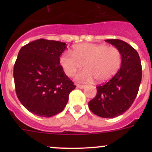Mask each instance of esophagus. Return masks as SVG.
<instances>
[{
  "label": "esophagus",
  "mask_w": 152,
  "mask_h": 152,
  "mask_svg": "<svg viewBox=\"0 0 152 152\" xmlns=\"http://www.w3.org/2000/svg\"><path fill=\"white\" fill-rule=\"evenodd\" d=\"M76 87H78V88H80V89H84L85 87H86L85 85H76Z\"/></svg>",
  "instance_id": "esophagus-1"
}]
</instances>
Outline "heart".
I'll return each mask as SVG.
<instances>
[{
	"mask_svg": "<svg viewBox=\"0 0 152 152\" xmlns=\"http://www.w3.org/2000/svg\"><path fill=\"white\" fill-rule=\"evenodd\" d=\"M72 53L64 52L59 57V64L69 77L84 65L85 70L75 76L78 82H88L95 79L97 82H105L117 73L121 65L120 50L104 44H79L73 47Z\"/></svg>",
	"mask_w": 152,
	"mask_h": 152,
	"instance_id": "b5f03b06",
	"label": "heart"
}]
</instances>
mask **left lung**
I'll return each mask as SVG.
<instances>
[{
	"instance_id": "8db88e82",
	"label": "left lung",
	"mask_w": 152,
	"mask_h": 152,
	"mask_svg": "<svg viewBox=\"0 0 152 152\" xmlns=\"http://www.w3.org/2000/svg\"><path fill=\"white\" fill-rule=\"evenodd\" d=\"M121 53V68L104 85L96 87L97 94L88 103L92 113L113 118L121 115L134 102L142 79V67L137 50L121 39H106Z\"/></svg>"
}]
</instances>
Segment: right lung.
<instances>
[{"mask_svg": "<svg viewBox=\"0 0 152 152\" xmlns=\"http://www.w3.org/2000/svg\"><path fill=\"white\" fill-rule=\"evenodd\" d=\"M59 41L37 39L21 48L14 66L18 99L29 112L48 118L61 113L76 86L59 65L66 49Z\"/></svg>", "mask_w": 152, "mask_h": 152, "instance_id": "1", "label": "right lung"}]
</instances>
